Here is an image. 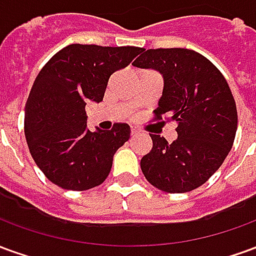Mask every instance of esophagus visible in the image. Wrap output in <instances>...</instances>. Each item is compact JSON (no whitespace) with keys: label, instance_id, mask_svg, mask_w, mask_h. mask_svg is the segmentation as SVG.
I'll use <instances>...</instances> for the list:
<instances>
[{"label":"esophagus","instance_id":"1","mask_svg":"<svg viewBox=\"0 0 256 256\" xmlns=\"http://www.w3.org/2000/svg\"><path fill=\"white\" fill-rule=\"evenodd\" d=\"M138 133H140V132L137 130V128H132V130H130V134H132V137H136V136H137Z\"/></svg>","mask_w":256,"mask_h":256}]
</instances>
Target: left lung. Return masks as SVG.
I'll list each match as a JSON object with an SVG mask.
<instances>
[{"label":"left lung","instance_id":"obj_1","mask_svg":"<svg viewBox=\"0 0 256 256\" xmlns=\"http://www.w3.org/2000/svg\"><path fill=\"white\" fill-rule=\"evenodd\" d=\"M142 52L133 66L155 68L164 78L154 120L177 123L178 138L168 144L150 134L152 150L142 156L141 170L163 192H190L208 181L232 150L236 102L225 76L203 54L184 48Z\"/></svg>","mask_w":256,"mask_h":256}]
</instances>
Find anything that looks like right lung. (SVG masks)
Instances as JSON below:
<instances>
[{
	"label": "right lung",
	"instance_id": "obj_1",
	"mask_svg": "<svg viewBox=\"0 0 256 256\" xmlns=\"http://www.w3.org/2000/svg\"><path fill=\"white\" fill-rule=\"evenodd\" d=\"M141 48L72 44L58 50L36 78L26 102L24 134L36 166L54 185L88 190L106 181L130 126L90 132L84 106L100 102L112 74Z\"/></svg>",
	"mask_w": 256,
	"mask_h": 256
}]
</instances>
